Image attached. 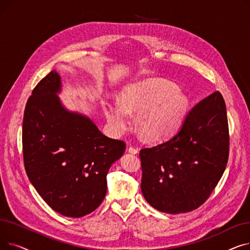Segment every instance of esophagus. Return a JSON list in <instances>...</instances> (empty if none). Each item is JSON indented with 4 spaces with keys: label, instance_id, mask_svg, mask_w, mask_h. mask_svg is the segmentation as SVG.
<instances>
[{
    "label": "esophagus",
    "instance_id": "obj_1",
    "mask_svg": "<svg viewBox=\"0 0 250 250\" xmlns=\"http://www.w3.org/2000/svg\"><path fill=\"white\" fill-rule=\"evenodd\" d=\"M127 152H128V153H130V154H134V155H136V154H138V153H139V150H138L137 148H134V147H128Z\"/></svg>",
    "mask_w": 250,
    "mask_h": 250
}]
</instances>
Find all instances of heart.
<instances>
[{
	"label": "heart",
	"instance_id": "obj_1",
	"mask_svg": "<svg viewBox=\"0 0 250 250\" xmlns=\"http://www.w3.org/2000/svg\"><path fill=\"white\" fill-rule=\"evenodd\" d=\"M106 121L116 134L129 128L130 114H138L137 125L149 141H160L180 125L188 108V99L176 86L162 79H147L125 87L120 102L104 101Z\"/></svg>",
	"mask_w": 250,
	"mask_h": 250
}]
</instances>
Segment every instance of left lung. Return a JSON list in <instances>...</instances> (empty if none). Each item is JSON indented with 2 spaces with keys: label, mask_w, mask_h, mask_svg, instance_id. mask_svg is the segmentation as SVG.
<instances>
[{
  "label": "left lung",
  "mask_w": 250,
  "mask_h": 250,
  "mask_svg": "<svg viewBox=\"0 0 250 250\" xmlns=\"http://www.w3.org/2000/svg\"><path fill=\"white\" fill-rule=\"evenodd\" d=\"M228 156L226 104L216 91L188 113L173 137L140 151L144 198L163 213L193 211L217 187Z\"/></svg>",
  "instance_id": "1"
}]
</instances>
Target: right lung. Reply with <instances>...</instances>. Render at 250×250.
Instances as JSON below:
<instances>
[{"label":"right lung","mask_w":250,"mask_h":250,"mask_svg":"<svg viewBox=\"0 0 250 250\" xmlns=\"http://www.w3.org/2000/svg\"><path fill=\"white\" fill-rule=\"evenodd\" d=\"M54 70L33 89L24 111L22 144L26 173L59 214L80 218L101 205L106 175L125 153L123 141L104 136L82 113L65 108Z\"/></svg>","instance_id":"1"}]
</instances>
